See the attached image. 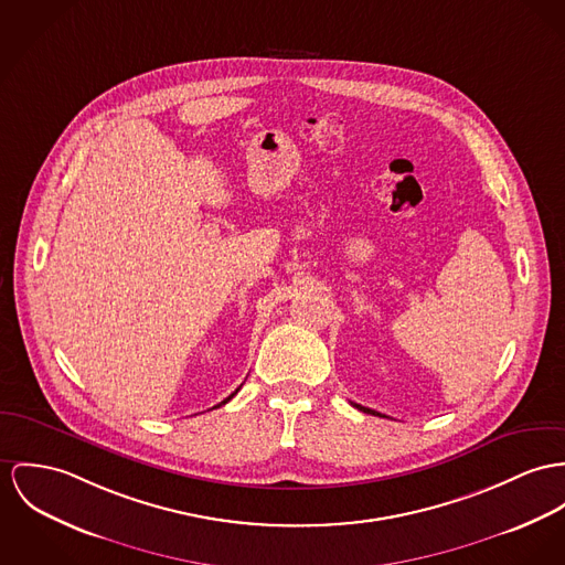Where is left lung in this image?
<instances>
[{"mask_svg": "<svg viewBox=\"0 0 565 565\" xmlns=\"http://www.w3.org/2000/svg\"><path fill=\"white\" fill-rule=\"evenodd\" d=\"M352 406H354V408H359V411H363V413H367V415H379V417H385V415H381V413H376V411H372V408H365V406H361V404H354V402H352Z\"/></svg>", "mask_w": 565, "mask_h": 565, "instance_id": "left-lung-1", "label": "left lung"}]
</instances>
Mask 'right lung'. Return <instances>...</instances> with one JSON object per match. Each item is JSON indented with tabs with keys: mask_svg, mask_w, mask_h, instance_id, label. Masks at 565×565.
Here are the masks:
<instances>
[{
	"mask_svg": "<svg viewBox=\"0 0 565 565\" xmlns=\"http://www.w3.org/2000/svg\"><path fill=\"white\" fill-rule=\"evenodd\" d=\"M238 390H241V387H238ZM238 390L234 391V393H232V395H227V397H225V399H223V402H221V404H227V402H230V399H232V397H234V395H236V393H238ZM221 404H217V406H221ZM217 406H215V408H217Z\"/></svg>",
	"mask_w": 565,
	"mask_h": 565,
	"instance_id": "right-lung-1",
	"label": "right lung"
}]
</instances>
